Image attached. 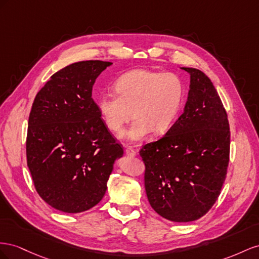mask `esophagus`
<instances>
[{
    "label": "esophagus",
    "mask_w": 259,
    "mask_h": 259,
    "mask_svg": "<svg viewBox=\"0 0 259 259\" xmlns=\"http://www.w3.org/2000/svg\"><path fill=\"white\" fill-rule=\"evenodd\" d=\"M125 154H127L128 156L134 157V156H136L137 152H136V150L132 146H127V149H125Z\"/></svg>",
    "instance_id": "esophagus-1"
}]
</instances>
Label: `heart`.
I'll list each match as a JSON object with an SVG mask.
<instances>
[{
  "instance_id": "obj_1",
  "label": "heart",
  "mask_w": 259,
  "mask_h": 259,
  "mask_svg": "<svg viewBox=\"0 0 259 259\" xmlns=\"http://www.w3.org/2000/svg\"><path fill=\"white\" fill-rule=\"evenodd\" d=\"M115 93L103 94L98 106L106 127L117 136L136 119L128 132L131 141L145 139L152 131L165 134L178 118L186 87L174 72L135 69L123 73L114 84Z\"/></svg>"
}]
</instances>
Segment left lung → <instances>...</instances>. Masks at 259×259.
<instances>
[{
	"label": "left lung",
	"instance_id": "obj_1",
	"mask_svg": "<svg viewBox=\"0 0 259 259\" xmlns=\"http://www.w3.org/2000/svg\"><path fill=\"white\" fill-rule=\"evenodd\" d=\"M191 76L186 107L165 136L144 144V187L152 208L176 223L194 221L216 203L230 157L228 115L210 79Z\"/></svg>",
	"mask_w": 259,
	"mask_h": 259
}]
</instances>
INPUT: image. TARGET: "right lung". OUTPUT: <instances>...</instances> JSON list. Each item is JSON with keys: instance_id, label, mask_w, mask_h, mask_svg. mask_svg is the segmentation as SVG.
I'll return each mask as SVG.
<instances>
[{"instance_id": "add662e5", "label": "right lung", "mask_w": 259, "mask_h": 259, "mask_svg": "<svg viewBox=\"0 0 259 259\" xmlns=\"http://www.w3.org/2000/svg\"><path fill=\"white\" fill-rule=\"evenodd\" d=\"M112 65L82 61L52 75L36 93L28 121L27 165L44 202L64 212L92 208L104 196L122 145L92 98L100 73Z\"/></svg>"}]
</instances>
